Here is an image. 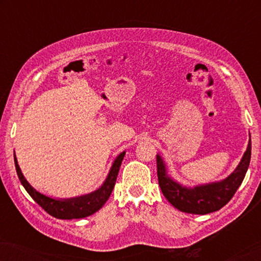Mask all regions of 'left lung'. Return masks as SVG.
<instances>
[{"mask_svg": "<svg viewBox=\"0 0 261 261\" xmlns=\"http://www.w3.org/2000/svg\"><path fill=\"white\" fill-rule=\"evenodd\" d=\"M251 137V135H249ZM251 139L248 147L242 156L240 164L229 177L219 183L201 185L192 189L184 188L171 179L166 174L165 164L156 155V173H158L159 187L163 195L174 208L183 213L204 214L214 213L227 204L240 187L247 172L251 162Z\"/></svg>", "mask_w": 261, "mask_h": 261, "instance_id": "left-lung-1", "label": "left lung"}]
</instances>
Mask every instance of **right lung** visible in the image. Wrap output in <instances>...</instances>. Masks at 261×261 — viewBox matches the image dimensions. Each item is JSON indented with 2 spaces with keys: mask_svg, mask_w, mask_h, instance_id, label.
Here are the masks:
<instances>
[{
  "mask_svg": "<svg viewBox=\"0 0 261 261\" xmlns=\"http://www.w3.org/2000/svg\"><path fill=\"white\" fill-rule=\"evenodd\" d=\"M124 156V152L117 156L114 162L110 172L107 177V179L98 190H96L91 194L81 196V197L70 198V199H55L47 196L40 194L35 189L30 185V183L24 179L23 174L21 173V170L17 164L16 156L14 155V162H15V169L17 177L26 189V191L30 194L32 198L45 210L49 215L56 217V219L62 220H72V219H82L97 212L103 206V204L108 201L110 194H112L114 185L116 183L117 173H119L121 163H122Z\"/></svg>",
  "mask_w": 261,
  "mask_h": 261,
  "instance_id": "1",
  "label": "right lung"
}]
</instances>
